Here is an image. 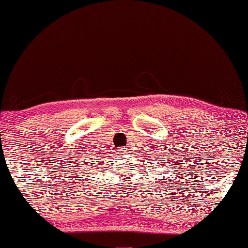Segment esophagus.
<instances>
[{
  "instance_id": "1",
  "label": "esophagus",
  "mask_w": 248,
  "mask_h": 248,
  "mask_svg": "<svg viewBox=\"0 0 248 248\" xmlns=\"http://www.w3.org/2000/svg\"><path fill=\"white\" fill-rule=\"evenodd\" d=\"M117 153H118V154H122V155H124V154H126V153H128V152H127L126 148H120V149L117 150Z\"/></svg>"
}]
</instances>
